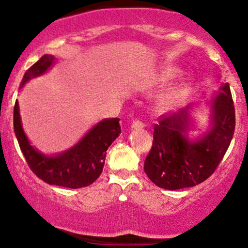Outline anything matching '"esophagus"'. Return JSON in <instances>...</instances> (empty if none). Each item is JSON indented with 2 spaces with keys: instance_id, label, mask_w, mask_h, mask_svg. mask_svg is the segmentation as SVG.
I'll list each match as a JSON object with an SVG mask.
<instances>
[{
  "instance_id": "1",
  "label": "esophagus",
  "mask_w": 248,
  "mask_h": 248,
  "mask_svg": "<svg viewBox=\"0 0 248 248\" xmlns=\"http://www.w3.org/2000/svg\"><path fill=\"white\" fill-rule=\"evenodd\" d=\"M132 128H133V129H141V128H144V124H143V122L136 120L132 124Z\"/></svg>"
}]
</instances>
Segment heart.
Returning a JSON list of instances; mask_svg holds the SVG:
<instances>
[{
  "label": "heart",
  "instance_id": "obj_1",
  "mask_svg": "<svg viewBox=\"0 0 248 248\" xmlns=\"http://www.w3.org/2000/svg\"><path fill=\"white\" fill-rule=\"evenodd\" d=\"M182 73H183V70H182L181 67L173 66V65H171V66H166L156 75L154 80L161 82V84H166V82L175 80V79L178 78ZM189 87L190 80L189 79H186V80L182 81L181 84H178L177 86L173 87L172 90L163 93V94L158 98L156 106H157L158 109L162 110V112H167V110L172 109V108L178 104L179 100H181L182 96L186 94V91L189 90Z\"/></svg>",
  "mask_w": 248,
  "mask_h": 248
}]
</instances>
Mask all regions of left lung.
Segmentation results:
<instances>
[{
  "label": "left lung",
  "instance_id": "8db88e82",
  "mask_svg": "<svg viewBox=\"0 0 248 248\" xmlns=\"http://www.w3.org/2000/svg\"><path fill=\"white\" fill-rule=\"evenodd\" d=\"M190 104L178 113L163 116L154 127V141L144 161L150 181L166 190L195 186L215 172L234 134L235 113L230 85L221 84L218 94L207 102L209 124L191 139L195 121Z\"/></svg>",
  "mask_w": 248,
  "mask_h": 248
}]
</instances>
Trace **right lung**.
I'll return each instance as SVG.
<instances>
[{
	"instance_id": "right-lung-1",
	"label": "right lung",
	"mask_w": 248,
	"mask_h": 248,
	"mask_svg": "<svg viewBox=\"0 0 248 248\" xmlns=\"http://www.w3.org/2000/svg\"><path fill=\"white\" fill-rule=\"evenodd\" d=\"M55 62L56 58L52 55L43 56L24 73L19 88L32 78L46 73ZM119 121V118L102 119L90 128L75 146L62 153L47 155L39 152L28 139L17 100L14 107V130L30 169L47 184L70 189L88 186L101 175L107 149L121 133Z\"/></svg>"
}]
</instances>
